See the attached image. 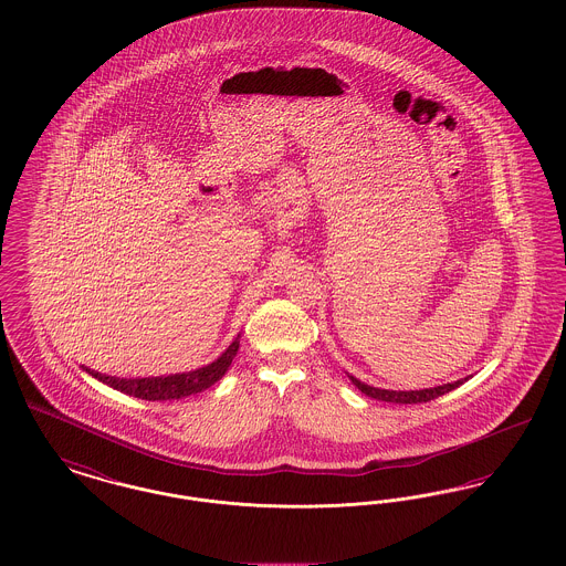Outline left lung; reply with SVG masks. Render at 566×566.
Returning a JSON list of instances; mask_svg holds the SVG:
<instances>
[{
    "instance_id": "left-lung-1",
    "label": "left lung",
    "mask_w": 566,
    "mask_h": 566,
    "mask_svg": "<svg viewBox=\"0 0 566 566\" xmlns=\"http://www.w3.org/2000/svg\"><path fill=\"white\" fill-rule=\"evenodd\" d=\"M350 379L352 384H354L360 392H365L367 397L377 399V401H386V403L399 405L427 403V401H432V399H437V397H441V395L454 390L462 381H467V377H464V379H458V381H452V384H443V386H434V388H424V390H384V388H374V386H369V384H365V381H360V379H356V377L350 376Z\"/></svg>"
}]
</instances>
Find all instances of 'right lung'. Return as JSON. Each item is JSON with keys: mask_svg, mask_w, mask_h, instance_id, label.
I'll list each match as a JSON object with an SVG mask.
<instances>
[{"mask_svg": "<svg viewBox=\"0 0 566 566\" xmlns=\"http://www.w3.org/2000/svg\"><path fill=\"white\" fill-rule=\"evenodd\" d=\"M240 348V335L233 339V344L222 352L214 363L195 369L189 374H176V376L165 377H127L106 376L99 371H91L86 367H82L86 374L112 386L114 390H120L135 399H144V401H171V399H185L195 392H201L206 388H210L220 377L227 374V369L231 367L235 354Z\"/></svg>", "mask_w": 566, "mask_h": 566, "instance_id": "obj_1", "label": "right lung"}]
</instances>
